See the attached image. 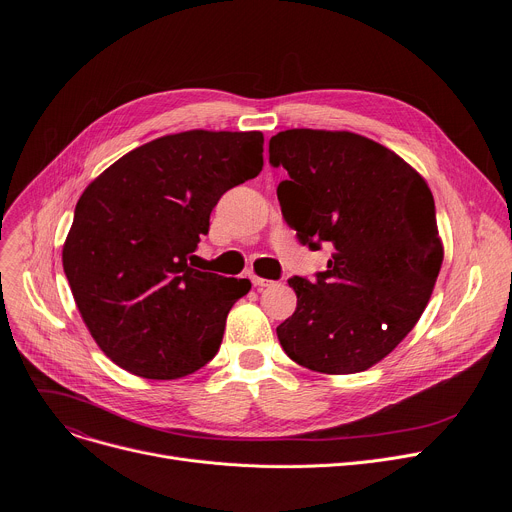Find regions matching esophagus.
I'll list each match as a JSON object with an SVG mask.
<instances>
[{"label":"esophagus","instance_id":"esophagus-1","mask_svg":"<svg viewBox=\"0 0 512 512\" xmlns=\"http://www.w3.org/2000/svg\"><path fill=\"white\" fill-rule=\"evenodd\" d=\"M251 282H253V286H255L257 290H263V288H267V286H274L272 280H265V278H259V276H253Z\"/></svg>","mask_w":512,"mask_h":512}]
</instances>
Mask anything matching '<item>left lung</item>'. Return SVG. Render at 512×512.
I'll list each match as a JSON object with an SVG mask.
<instances>
[{
	"label": "left lung",
	"mask_w": 512,
	"mask_h": 512,
	"mask_svg": "<svg viewBox=\"0 0 512 512\" xmlns=\"http://www.w3.org/2000/svg\"><path fill=\"white\" fill-rule=\"evenodd\" d=\"M270 164L290 176L278 201L299 240L334 247L315 282L288 280L297 311L278 340L311 371H365L405 340L434 292L444 259L434 195L400 155L348 130L278 132Z\"/></svg>",
	"instance_id": "left-lung-1"
}]
</instances>
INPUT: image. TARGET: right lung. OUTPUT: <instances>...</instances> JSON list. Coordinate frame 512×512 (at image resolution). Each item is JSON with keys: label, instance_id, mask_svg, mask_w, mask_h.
Instances as JSON below:
<instances>
[{"label": "right lung", "instance_id": "right-lung-1", "mask_svg": "<svg viewBox=\"0 0 512 512\" xmlns=\"http://www.w3.org/2000/svg\"><path fill=\"white\" fill-rule=\"evenodd\" d=\"M263 168V134L186 130L145 143L80 195L62 249L74 303L101 351L147 380L207 365L249 280L195 270L211 209Z\"/></svg>", "mask_w": 512, "mask_h": 512}]
</instances>
